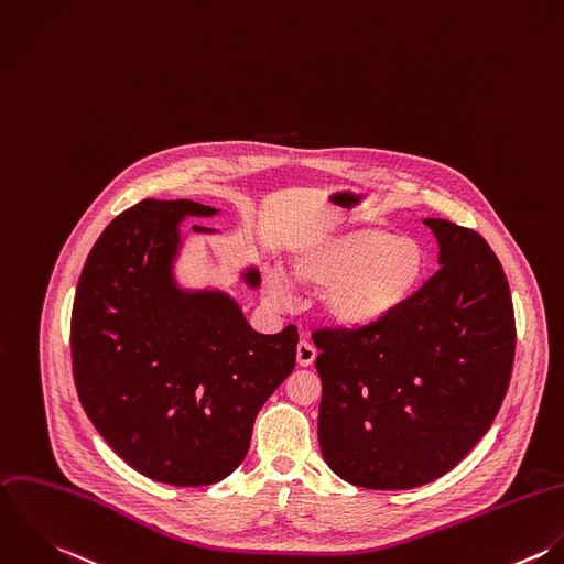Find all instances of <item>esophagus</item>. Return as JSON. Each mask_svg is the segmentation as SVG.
<instances>
[{"label": "esophagus", "mask_w": 564, "mask_h": 564, "mask_svg": "<svg viewBox=\"0 0 564 564\" xmlns=\"http://www.w3.org/2000/svg\"><path fill=\"white\" fill-rule=\"evenodd\" d=\"M315 359H317V350H315V346H313L311 341L302 339V341L297 344V366L308 368V366H313V364H315Z\"/></svg>", "instance_id": "obj_1"}]
</instances>
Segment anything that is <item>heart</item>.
Returning a JSON list of instances; mask_svg holds the SVG:
<instances>
[{
	"mask_svg": "<svg viewBox=\"0 0 564 564\" xmlns=\"http://www.w3.org/2000/svg\"><path fill=\"white\" fill-rule=\"evenodd\" d=\"M429 273V253L411 236L382 227H350L315 234L291 253L297 284L324 291V311L346 330H370L409 306ZM267 297L291 300V284L280 271L264 278Z\"/></svg>",
	"mask_w": 564,
	"mask_h": 564,
	"instance_id": "b5f03b06",
	"label": "heart"
}]
</instances>
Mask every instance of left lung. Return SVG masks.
I'll return each instance as SVG.
<instances>
[{"label": "left lung", "instance_id": "left-lung-1", "mask_svg": "<svg viewBox=\"0 0 564 564\" xmlns=\"http://www.w3.org/2000/svg\"><path fill=\"white\" fill-rule=\"evenodd\" d=\"M440 269L404 311L357 333H317L319 448L341 479L409 490L455 468L488 433L514 364L501 262L473 229L424 218Z\"/></svg>", "mask_w": 564, "mask_h": 564}]
</instances>
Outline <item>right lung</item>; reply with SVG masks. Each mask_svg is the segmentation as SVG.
<instances>
[{"mask_svg":"<svg viewBox=\"0 0 564 564\" xmlns=\"http://www.w3.org/2000/svg\"><path fill=\"white\" fill-rule=\"evenodd\" d=\"M218 212L189 198L140 200L100 234L74 297L72 364L87 417L131 468L171 486L231 475L258 411L295 368V326L260 335L229 293L177 278L182 225ZM238 278L260 286L253 264Z\"/></svg>","mask_w":564,"mask_h":564,"instance_id":"1","label":"right lung"}]
</instances>
